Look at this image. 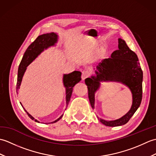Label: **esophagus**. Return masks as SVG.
Listing matches in <instances>:
<instances>
[{
    "mask_svg": "<svg viewBox=\"0 0 156 156\" xmlns=\"http://www.w3.org/2000/svg\"><path fill=\"white\" fill-rule=\"evenodd\" d=\"M89 75H90V72H89L88 70H87V69L83 70L82 72V80H84L86 78L88 77Z\"/></svg>",
    "mask_w": 156,
    "mask_h": 156,
    "instance_id": "obj_1",
    "label": "esophagus"
}]
</instances>
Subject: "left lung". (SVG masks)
<instances>
[{"mask_svg":"<svg viewBox=\"0 0 156 156\" xmlns=\"http://www.w3.org/2000/svg\"><path fill=\"white\" fill-rule=\"evenodd\" d=\"M118 43L119 49L112 53L111 58L104 59L99 63L95 71L96 74L85 79L92 108H94L95 92L100 88L101 82H119L130 89L133 101L130 110L124 116L114 121H106L98 117L102 124L108 127L127 123L137 110L142 100L143 72L137 55L129 49L123 39L119 38Z\"/></svg>","mask_w":156,"mask_h":156,"instance_id":"obj_1","label":"left lung"}]
</instances>
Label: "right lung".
Segmentation results:
<instances>
[{"mask_svg": "<svg viewBox=\"0 0 156 156\" xmlns=\"http://www.w3.org/2000/svg\"><path fill=\"white\" fill-rule=\"evenodd\" d=\"M58 39V35L55 33H50V34H43L38 36L37 39L29 46L27 50L25 52L24 55L22 58V60L20 63L19 69H18V75H17V82H16V93L18 94V90L20 88V86L21 84L23 76L24 75L27 66L41 54V53L47 48L54 46L57 43ZM81 74L82 73L79 71H74L68 74H64L63 76V83H64V87L66 88V106H68L69 100H70L73 87L78 83L81 80ZM23 107L22 104H21ZM24 108V107H23ZM25 112H27L28 116L32 120H34L35 122H39V121L36 120L34 117L29 113V112L24 108ZM62 116H60L59 118L56 119L55 121L51 122V123H54L58 121Z\"/></svg>", "mask_w": 156, "mask_h": 156, "instance_id": "right-lung-1", "label": "right lung"}]
</instances>
